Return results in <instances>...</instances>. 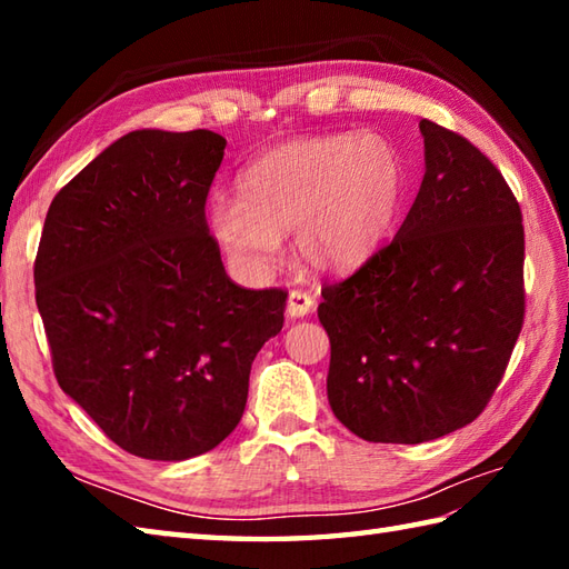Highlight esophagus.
Segmentation results:
<instances>
[{"label": "esophagus", "instance_id": "1", "mask_svg": "<svg viewBox=\"0 0 569 569\" xmlns=\"http://www.w3.org/2000/svg\"><path fill=\"white\" fill-rule=\"evenodd\" d=\"M312 308H316V298H312L310 293L291 291V296H288L286 316L288 318H306Z\"/></svg>", "mask_w": 569, "mask_h": 569}]
</instances>
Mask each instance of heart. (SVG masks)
<instances>
[{"instance_id": "obj_1", "label": "heart", "mask_w": 569, "mask_h": 569, "mask_svg": "<svg viewBox=\"0 0 569 569\" xmlns=\"http://www.w3.org/2000/svg\"><path fill=\"white\" fill-rule=\"evenodd\" d=\"M403 198V159L386 139H296L253 159L237 178V200H214L208 224L247 276L271 269L288 232L306 263L347 271L389 239Z\"/></svg>"}]
</instances>
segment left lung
I'll return each instance as SVG.
<instances>
[{"label": "left lung", "instance_id": "8db88e82", "mask_svg": "<svg viewBox=\"0 0 569 569\" xmlns=\"http://www.w3.org/2000/svg\"><path fill=\"white\" fill-rule=\"evenodd\" d=\"M426 176L396 237L322 286L328 398L369 442L469 426L497 391L526 316L523 214L475 143L420 119Z\"/></svg>", "mask_w": 569, "mask_h": 569}]
</instances>
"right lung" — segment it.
<instances>
[{
  "mask_svg": "<svg viewBox=\"0 0 569 569\" xmlns=\"http://www.w3.org/2000/svg\"><path fill=\"white\" fill-rule=\"evenodd\" d=\"M227 141L139 129L60 188L33 263L58 386L114 445L198 457L237 428L283 288L227 276L204 202Z\"/></svg>",
  "mask_w": 569,
  "mask_h": 569,
  "instance_id": "obj_1",
  "label": "right lung"
}]
</instances>
